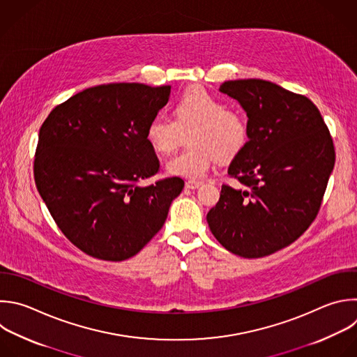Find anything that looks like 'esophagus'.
I'll return each instance as SVG.
<instances>
[{
  "instance_id": "1",
  "label": "esophagus",
  "mask_w": 357,
  "mask_h": 357,
  "mask_svg": "<svg viewBox=\"0 0 357 357\" xmlns=\"http://www.w3.org/2000/svg\"><path fill=\"white\" fill-rule=\"evenodd\" d=\"M200 185H202L200 181H188V182L185 183V186H186L188 189H197Z\"/></svg>"
}]
</instances>
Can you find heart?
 Wrapping results in <instances>:
<instances>
[{
  "instance_id": "obj_1",
  "label": "heart",
  "mask_w": 357,
  "mask_h": 357,
  "mask_svg": "<svg viewBox=\"0 0 357 357\" xmlns=\"http://www.w3.org/2000/svg\"><path fill=\"white\" fill-rule=\"evenodd\" d=\"M188 150L167 162L171 175L202 178L215 160L229 161L238 155L250 140L247 116L210 93L195 86L186 89L174 105V119L158 113L150 119L146 140L150 147L168 154L179 144L182 133H188Z\"/></svg>"
}]
</instances>
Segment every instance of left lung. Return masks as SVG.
I'll use <instances>...</instances> for the list:
<instances>
[{
  "mask_svg": "<svg viewBox=\"0 0 357 357\" xmlns=\"http://www.w3.org/2000/svg\"><path fill=\"white\" fill-rule=\"evenodd\" d=\"M220 91L241 103L250 140L228 175L244 186H221L207 213L215 240L243 258H262L291 243L317 217L335 149L318 107L304 95L265 79H234Z\"/></svg>",
  "mask_w": 357,
  "mask_h": 357,
  "instance_id": "obj_1",
  "label": "left lung"
}]
</instances>
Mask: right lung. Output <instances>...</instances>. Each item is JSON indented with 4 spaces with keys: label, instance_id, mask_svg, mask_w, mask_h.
<instances>
[{
    "label": "right lung",
    "instance_id": "1",
    "mask_svg": "<svg viewBox=\"0 0 357 357\" xmlns=\"http://www.w3.org/2000/svg\"><path fill=\"white\" fill-rule=\"evenodd\" d=\"M169 93V85L137 82L86 88L57 105L39 130V195L68 241L92 258L119 262L140 252L183 189L178 176L140 185L160 169L146 129Z\"/></svg>",
    "mask_w": 357,
    "mask_h": 357
}]
</instances>
